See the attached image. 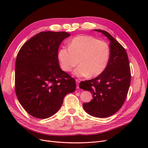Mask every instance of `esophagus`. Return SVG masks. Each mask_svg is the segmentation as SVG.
<instances>
[{
  "mask_svg": "<svg viewBox=\"0 0 148 148\" xmlns=\"http://www.w3.org/2000/svg\"><path fill=\"white\" fill-rule=\"evenodd\" d=\"M75 82H76V83H77V88L78 89V88H79V83H80V80H78V79H75Z\"/></svg>",
  "mask_w": 148,
  "mask_h": 148,
  "instance_id": "obj_1",
  "label": "esophagus"
}]
</instances>
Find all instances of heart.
<instances>
[{
	"instance_id": "b5f03b06",
	"label": "heart",
	"mask_w": 148,
	"mask_h": 148,
	"mask_svg": "<svg viewBox=\"0 0 148 148\" xmlns=\"http://www.w3.org/2000/svg\"><path fill=\"white\" fill-rule=\"evenodd\" d=\"M110 56V49L103 41L90 36L80 35L73 38L68 49L62 48L58 53V59L62 69L73 72L77 77H96L106 69Z\"/></svg>"
}]
</instances>
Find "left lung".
I'll use <instances>...</instances> for the list:
<instances>
[{
    "label": "left lung",
    "instance_id": "8db88e82",
    "mask_svg": "<svg viewBox=\"0 0 148 148\" xmlns=\"http://www.w3.org/2000/svg\"><path fill=\"white\" fill-rule=\"evenodd\" d=\"M110 41V56L105 71L96 78L81 82L79 87L90 91L93 99L83 103L84 110L97 118H107L117 112L127 98L131 82L129 60L125 49L106 31L95 29Z\"/></svg>",
    "mask_w": 148,
    "mask_h": 148
}]
</instances>
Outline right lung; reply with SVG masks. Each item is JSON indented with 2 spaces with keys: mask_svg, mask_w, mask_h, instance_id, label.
Wrapping results in <instances>:
<instances>
[{
  "mask_svg": "<svg viewBox=\"0 0 148 148\" xmlns=\"http://www.w3.org/2000/svg\"><path fill=\"white\" fill-rule=\"evenodd\" d=\"M70 34L41 32L21 47L15 62V93L31 116L45 119L55 114L64 97L76 89L74 78L59 65L58 49Z\"/></svg>",
  "mask_w": 148,
  "mask_h": 148,
  "instance_id": "right-lung-1",
  "label": "right lung"
}]
</instances>
